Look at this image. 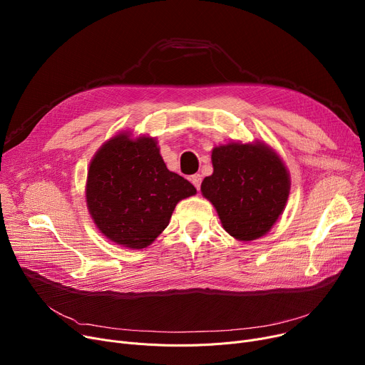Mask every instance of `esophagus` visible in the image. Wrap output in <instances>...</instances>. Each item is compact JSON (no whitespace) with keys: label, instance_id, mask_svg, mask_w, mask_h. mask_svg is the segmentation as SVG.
Masks as SVG:
<instances>
[{"label":"esophagus","instance_id":"1","mask_svg":"<svg viewBox=\"0 0 365 365\" xmlns=\"http://www.w3.org/2000/svg\"><path fill=\"white\" fill-rule=\"evenodd\" d=\"M190 182H192V185L200 190V187H201V176L200 175H194L192 178H190Z\"/></svg>","mask_w":365,"mask_h":365}]
</instances>
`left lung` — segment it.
Masks as SVG:
<instances>
[{"instance_id": "obj_1", "label": "left lung", "mask_w": 365, "mask_h": 365, "mask_svg": "<svg viewBox=\"0 0 365 365\" xmlns=\"http://www.w3.org/2000/svg\"><path fill=\"white\" fill-rule=\"evenodd\" d=\"M213 175L201 183L225 231L255 241L271 231L290 195V173L277 150L262 140L229 142L212 150Z\"/></svg>"}]
</instances>
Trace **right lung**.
<instances>
[{"label":"right lung","mask_w":365,"mask_h":365,"mask_svg":"<svg viewBox=\"0 0 365 365\" xmlns=\"http://www.w3.org/2000/svg\"><path fill=\"white\" fill-rule=\"evenodd\" d=\"M195 194L192 183L167 168L155 138L118 133L90 161L88 213L108 240L125 248L150 245L178 202Z\"/></svg>","instance_id":"obj_1"}]
</instances>
